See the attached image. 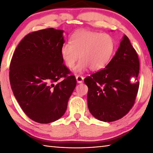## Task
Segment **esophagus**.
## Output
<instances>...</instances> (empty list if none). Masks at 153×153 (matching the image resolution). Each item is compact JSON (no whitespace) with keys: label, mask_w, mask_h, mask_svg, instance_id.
Returning <instances> with one entry per match:
<instances>
[{"label":"esophagus","mask_w":153,"mask_h":153,"mask_svg":"<svg viewBox=\"0 0 153 153\" xmlns=\"http://www.w3.org/2000/svg\"><path fill=\"white\" fill-rule=\"evenodd\" d=\"M76 80H77V82L79 83H82L83 80H84V77H82V76H76Z\"/></svg>","instance_id":"34e87169"}]
</instances>
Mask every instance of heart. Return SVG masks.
Returning <instances> with one entry per match:
<instances>
[{"instance_id":"b5f03b06","label":"heart","mask_w":153,"mask_h":153,"mask_svg":"<svg viewBox=\"0 0 153 153\" xmlns=\"http://www.w3.org/2000/svg\"><path fill=\"white\" fill-rule=\"evenodd\" d=\"M115 48V41L108 33L79 31L71 36V42L63 44L61 55L69 68L74 66L79 56L74 71L82 73L88 67L93 71L105 67L112 57Z\"/></svg>"}]
</instances>
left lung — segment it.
Masks as SVG:
<instances>
[{"instance_id": "8db88e82", "label": "left lung", "mask_w": 153, "mask_h": 153, "mask_svg": "<svg viewBox=\"0 0 153 153\" xmlns=\"http://www.w3.org/2000/svg\"><path fill=\"white\" fill-rule=\"evenodd\" d=\"M139 69L138 54L124 35L105 68L84 79L88 87V107L96 119L111 122L129 112L138 91Z\"/></svg>"}]
</instances>
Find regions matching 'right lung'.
<instances>
[{
	"label": "right lung",
	"mask_w": 153,
	"mask_h": 153,
	"mask_svg": "<svg viewBox=\"0 0 153 153\" xmlns=\"http://www.w3.org/2000/svg\"><path fill=\"white\" fill-rule=\"evenodd\" d=\"M63 30L54 28L28 33L10 64V84L21 108L31 120L48 123L65 113L76 79L63 64ZM64 77L63 81H59Z\"/></svg>",
	"instance_id": "right-lung-1"
}]
</instances>
